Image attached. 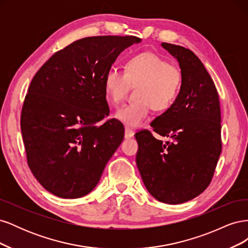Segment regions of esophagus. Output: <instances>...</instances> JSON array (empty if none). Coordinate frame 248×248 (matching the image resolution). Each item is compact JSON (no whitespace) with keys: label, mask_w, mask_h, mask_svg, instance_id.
Masks as SVG:
<instances>
[{"label":"esophagus","mask_w":248,"mask_h":248,"mask_svg":"<svg viewBox=\"0 0 248 248\" xmlns=\"http://www.w3.org/2000/svg\"><path fill=\"white\" fill-rule=\"evenodd\" d=\"M133 136H134V131L130 129L129 127H125V139L133 138Z\"/></svg>","instance_id":"1"}]
</instances>
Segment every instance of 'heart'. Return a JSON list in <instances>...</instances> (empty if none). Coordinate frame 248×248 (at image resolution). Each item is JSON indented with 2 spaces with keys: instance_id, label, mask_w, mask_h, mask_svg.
<instances>
[{
  "instance_id": "heart-1",
  "label": "heart",
  "mask_w": 248,
  "mask_h": 248,
  "mask_svg": "<svg viewBox=\"0 0 248 248\" xmlns=\"http://www.w3.org/2000/svg\"><path fill=\"white\" fill-rule=\"evenodd\" d=\"M182 71L169 64L160 56L144 51L130 57L124 71L110 68L104 77V91L112 104L122 102L128 93L129 86H136L134 100L120 108L115 117L122 123L138 127L144 123L153 108L164 111L171 108L181 91Z\"/></svg>"
}]
</instances>
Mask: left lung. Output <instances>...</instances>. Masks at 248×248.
Here are the masks:
<instances>
[{
  "mask_svg": "<svg viewBox=\"0 0 248 248\" xmlns=\"http://www.w3.org/2000/svg\"><path fill=\"white\" fill-rule=\"evenodd\" d=\"M161 46L177 59L183 74L176 102L151 126L136 133L137 166L146 188L157 201L177 205L192 200L211 182L221 153V116L216 87L190 49L170 43Z\"/></svg>",
  "mask_w": 248,
  "mask_h": 248,
  "instance_id": "1",
  "label": "left lung"
}]
</instances>
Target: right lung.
<instances>
[{"mask_svg": "<svg viewBox=\"0 0 248 248\" xmlns=\"http://www.w3.org/2000/svg\"><path fill=\"white\" fill-rule=\"evenodd\" d=\"M141 39L94 36L57 51L30 84L20 116L28 166L63 199L91 192L123 141L124 126L109 114L104 77L121 52Z\"/></svg>", "mask_w": 248, "mask_h": 248, "instance_id": "add662e5", "label": "right lung"}]
</instances>
